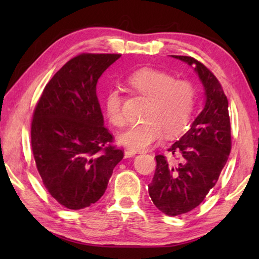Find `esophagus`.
Returning <instances> with one entry per match:
<instances>
[{
	"label": "esophagus",
	"instance_id": "obj_1",
	"mask_svg": "<svg viewBox=\"0 0 259 259\" xmlns=\"http://www.w3.org/2000/svg\"><path fill=\"white\" fill-rule=\"evenodd\" d=\"M136 154H137V153H136L135 151H131V150H125L124 151V157H126V159H128V157H133Z\"/></svg>",
	"mask_w": 259,
	"mask_h": 259
}]
</instances>
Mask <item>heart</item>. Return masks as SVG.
Wrapping results in <instances>:
<instances>
[{
    "instance_id": "obj_1",
    "label": "heart",
    "mask_w": 259,
    "mask_h": 259,
    "mask_svg": "<svg viewBox=\"0 0 259 259\" xmlns=\"http://www.w3.org/2000/svg\"><path fill=\"white\" fill-rule=\"evenodd\" d=\"M135 93L150 100L143 119L117 136V142L131 151H145L166 137L182 135L190 124L194 111L196 93L190 81L176 80L172 75L153 68H142L128 77ZM122 93L114 88L105 96L104 108L113 125L122 126L125 119Z\"/></svg>"
}]
</instances>
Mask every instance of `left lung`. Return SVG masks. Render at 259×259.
<instances>
[{
    "instance_id": "1",
    "label": "left lung",
    "mask_w": 259,
    "mask_h": 259,
    "mask_svg": "<svg viewBox=\"0 0 259 259\" xmlns=\"http://www.w3.org/2000/svg\"><path fill=\"white\" fill-rule=\"evenodd\" d=\"M194 68L204 91V106L187 133L169 152L177 161L156 155V169L148 193L155 207L168 216L186 213L202 202L216 185L231 152L229 102L209 69L187 56H171Z\"/></svg>"
}]
</instances>
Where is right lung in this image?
Listing matches in <instances>:
<instances>
[{
  "mask_svg": "<svg viewBox=\"0 0 259 259\" xmlns=\"http://www.w3.org/2000/svg\"><path fill=\"white\" fill-rule=\"evenodd\" d=\"M121 55L82 54L46 85L35 107L30 138L38 174L51 196L72 210L97 202L123 152L111 145L97 82Z\"/></svg>",
  "mask_w": 259,
  "mask_h": 259,
  "instance_id": "obj_1",
  "label": "right lung"
}]
</instances>
